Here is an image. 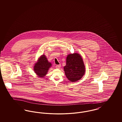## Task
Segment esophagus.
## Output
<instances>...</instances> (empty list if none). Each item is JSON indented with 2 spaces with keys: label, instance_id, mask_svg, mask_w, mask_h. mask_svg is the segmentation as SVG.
<instances>
[{
  "label": "esophagus",
  "instance_id": "1",
  "mask_svg": "<svg viewBox=\"0 0 122 122\" xmlns=\"http://www.w3.org/2000/svg\"><path fill=\"white\" fill-rule=\"evenodd\" d=\"M60 67H61V64H58V65H56V68H57V69H60Z\"/></svg>",
  "mask_w": 122,
  "mask_h": 122
}]
</instances>
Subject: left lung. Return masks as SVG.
Here are the masks:
<instances>
[{
    "instance_id": "left-lung-1",
    "label": "left lung",
    "mask_w": 122,
    "mask_h": 122,
    "mask_svg": "<svg viewBox=\"0 0 122 122\" xmlns=\"http://www.w3.org/2000/svg\"><path fill=\"white\" fill-rule=\"evenodd\" d=\"M66 64L64 67L66 77L71 82L81 79L85 73V66L81 56L77 53L69 54L66 58Z\"/></svg>"
}]
</instances>
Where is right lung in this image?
<instances>
[{"mask_svg": "<svg viewBox=\"0 0 122 122\" xmlns=\"http://www.w3.org/2000/svg\"><path fill=\"white\" fill-rule=\"evenodd\" d=\"M51 66V63L48 61L46 56L43 54L35 63L33 70L37 76L43 78L47 74Z\"/></svg>", "mask_w": 122, "mask_h": 122, "instance_id": "right-lung-1", "label": "right lung"}]
</instances>
